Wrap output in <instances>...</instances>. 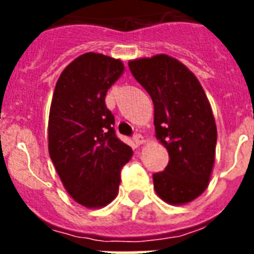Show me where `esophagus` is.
<instances>
[{
  "label": "esophagus",
  "mask_w": 254,
  "mask_h": 254,
  "mask_svg": "<svg viewBox=\"0 0 254 254\" xmlns=\"http://www.w3.org/2000/svg\"><path fill=\"white\" fill-rule=\"evenodd\" d=\"M133 139H134V142L137 143V145H142V143H145V137L141 134H135L134 137H133Z\"/></svg>",
  "instance_id": "1"
}]
</instances>
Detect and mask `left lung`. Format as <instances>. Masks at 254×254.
<instances>
[{"label": "left lung", "instance_id": "left-lung-1", "mask_svg": "<svg viewBox=\"0 0 254 254\" xmlns=\"http://www.w3.org/2000/svg\"><path fill=\"white\" fill-rule=\"evenodd\" d=\"M133 76L154 104L155 137L170 161L153 175L154 190L173 205L195 200L208 187L217 130L212 108L197 77L166 54L129 62Z\"/></svg>", "mask_w": 254, "mask_h": 254}]
</instances>
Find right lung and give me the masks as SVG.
I'll list each match as a JSON object with an SVG mask.
<instances>
[{
    "mask_svg": "<svg viewBox=\"0 0 254 254\" xmlns=\"http://www.w3.org/2000/svg\"><path fill=\"white\" fill-rule=\"evenodd\" d=\"M124 69L120 59L83 54L63 69L54 89L50 157L65 191L87 208H103L117 196L120 170L133 155L116 137L115 117L105 105Z\"/></svg>",
    "mask_w": 254,
    "mask_h": 254,
    "instance_id": "obj_1",
    "label": "right lung"
}]
</instances>
